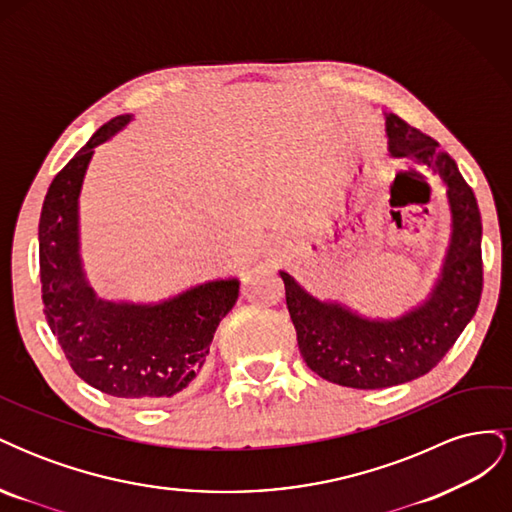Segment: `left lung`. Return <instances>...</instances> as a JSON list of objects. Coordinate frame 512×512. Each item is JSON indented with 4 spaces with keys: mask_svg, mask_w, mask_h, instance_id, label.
Wrapping results in <instances>:
<instances>
[{
    "mask_svg": "<svg viewBox=\"0 0 512 512\" xmlns=\"http://www.w3.org/2000/svg\"><path fill=\"white\" fill-rule=\"evenodd\" d=\"M386 132L393 156L416 158L446 183L453 241L431 299L393 322L365 320L309 297L288 273H280L303 361L320 378L350 389H386L429 374L455 346L483 292V222L472 188L431 136L395 113L386 115Z\"/></svg>",
    "mask_w": 512,
    "mask_h": 512,
    "instance_id": "8db88e82",
    "label": "left lung"
}]
</instances>
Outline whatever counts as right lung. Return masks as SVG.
<instances>
[{"mask_svg":"<svg viewBox=\"0 0 512 512\" xmlns=\"http://www.w3.org/2000/svg\"><path fill=\"white\" fill-rule=\"evenodd\" d=\"M128 119L104 123L49 185L38 226L42 303L76 376L106 395L158 404L200 374L215 329L239 297V282H209L160 305L102 301L87 286L76 226L81 183L94 147Z\"/></svg>","mask_w":512,"mask_h":512,"instance_id":"1","label":"right lung"}]
</instances>
